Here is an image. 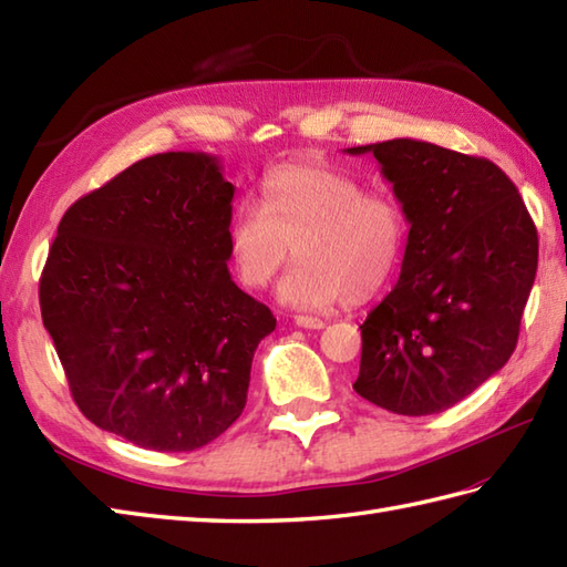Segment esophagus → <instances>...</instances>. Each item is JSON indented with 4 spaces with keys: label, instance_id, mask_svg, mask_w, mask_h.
<instances>
[{
    "label": "esophagus",
    "instance_id": "obj_1",
    "mask_svg": "<svg viewBox=\"0 0 567 567\" xmlns=\"http://www.w3.org/2000/svg\"><path fill=\"white\" fill-rule=\"evenodd\" d=\"M295 323L302 329H323L327 327V321L319 319V317H295Z\"/></svg>",
    "mask_w": 567,
    "mask_h": 567
}]
</instances>
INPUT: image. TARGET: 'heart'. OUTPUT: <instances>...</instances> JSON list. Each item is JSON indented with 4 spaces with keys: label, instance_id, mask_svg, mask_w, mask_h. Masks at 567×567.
<instances>
[{
    "label": "heart",
    "instance_id": "obj_1",
    "mask_svg": "<svg viewBox=\"0 0 567 567\" xmlns=\"http://www.w3.org/2000/svg\"><path fill=\"white\" fill-rule=\"evenodd\" d=\"M228 256L240 282L262 290L292 258L280 285L295 309L365 302L390 282L406 244L400 204L365 195L355 177L321 163H290L262 179L260 207L244 204L228 221Z\"/></svg>",
    "mask_w": 567,
    "mask_h": 567
}]
</instances>
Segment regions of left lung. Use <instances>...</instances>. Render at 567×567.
I'll return each mask as SVG.
<instances>
[{
    "mask_svg": "<svg viewBox=\"0 0 567 567\" xmlns=\"http://www.w3.org/2000/svg\"><path fill=\"white\" fill-rule=\"evenodd\" d=\"M372 153L409 221L402 275L360 327L353 390L404 416L439 414L504 368L538 268L532 214L487 158L426 141Z\"/></svg>",
    "mask_w": 567,
    "mask_h": 567,
    "instance_id": "left-lung-1",
    "label": "left lung"
}]
</instances>
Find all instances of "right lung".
<instances>
[{"mask_svg": "<svg viewBox=\"0 0 567 567\" xmlns=\"http://www.w3.org/2000/svg\"><path fill=\"white\" fill-rule=\"evenodd\" d=\"M236 187L207 153H158L80 197L39 285L72 400L94 426L197 451L246 406L272 311L228 272Z\"/></svg>", "mask_w": 567, "mask_h": 567, "instance_id": "obj_1", "label": "right lung"}]
</instances>
